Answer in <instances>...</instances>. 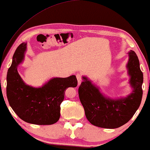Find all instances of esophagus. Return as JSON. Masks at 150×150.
I'll return each mask as SVG.
<instances>
[{
	"instance_id": "obj_1",
	"label": "esophagus",
	"mask_w": 150,
	"mask_h": 150,
	"mask_svg": "<svg viewBox=\"0 0 150 150\" xmlns=\"http://www.w3.org/2000/svg\"><path fill=\"white\" fill-rule=\"evenodd\" d=\"M76 79H77V81H78V85H81V82H82V76H81V75L80 74H76Z\"/></svg>"
}]
</instances>
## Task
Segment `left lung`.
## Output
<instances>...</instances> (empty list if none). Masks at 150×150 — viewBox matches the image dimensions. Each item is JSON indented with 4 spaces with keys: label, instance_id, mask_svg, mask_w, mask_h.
Returning a JSON list of instances; mask_svg holds the SVG:
<instances>
[{
    "label": "left lung",
    "instance_id": "obj_1",
    "mask_svg": "<svg viewBox=\"0 0 150 150\" xmlns=\"http://www.w3.org/2000/svg\"><path fill=\"white\" fill-rule=\"evenodd\" d=\"M126 67L130 79L132 93L126 98L112 99L100 91L86 76L79 88V95L85 109L86 117L94 126L113 129L126 124L132 117L142 100L143 72L138 57L133 50L128 52Z\"/></svg>",
    "mask_w": 150,
    "mask_h": 150
}]
</instances>
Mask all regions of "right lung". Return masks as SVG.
<instances>
[{
  "label": "right lung",
  "instance_id": "obj_1",
  "mask_svg": "<svg viewBox=\"0 0 150 150\" xmlns=\"http://www.w3.org/2000/svg\"><path fill=\"white\" fill-rule=\"evenodd\" d=\"M26 43H22L13 56L7 75V97L13 111L24 122L37 125H51L60 117V105L65 90L77 86L76 76L53 78L42 87L26 85L18 71L24 59Z\"/></svg>",
  "mask_w": 150,
  "mask_h": 150
}]
</instances>
